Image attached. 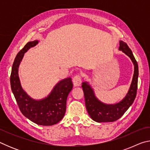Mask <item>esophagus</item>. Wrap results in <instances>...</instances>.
<instances>
[{"label": "esophagus", "instance_id": "esophagus-1", "mask_svg": "<svg viewBox=\"0 0 150 150\" xmlns=\"http://www.w3.org/2000/svg\"><path fill=\"white\" fill-rule=\"evenodd\" d=\"M73 85H74L75 87H79V86H80L81 84V76L79 75H75L73 79Z\"/></svg>", "mask_w": 150, "mask_h": 150}]
</instances>
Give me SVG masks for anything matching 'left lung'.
Wrapping results in <instances>:
<instances>
[{"label":"left lung","instance_id":"8db88e82","mask_svg":"<svg viewBox=\"0 0 150 150\" xmlns=\"http://www.w3.org/2000/svg\"><path fill=\"white\" fill-rule=\"evenodd\" d=\"M118 50L130 58L134 66V71L130 87L122 100L115 104H106L96 98L93 88L87 81L82 83L85 106L90 117L97 122H108L117 120L122 116L135 99L138 88V65L131 50L126 43L120 41Z\"/></svg>","mask_w":150,"mask_h":150}]
</instances>
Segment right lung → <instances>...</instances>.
<instances>
[{
    "mask_svg": "<svg viewBox=\"0 0 150 150\" xmlns=\"http://www.w3.org/2000/svg\"><path fill=\"white\" fill-rule=\"evenodd\" d=\"M38 40L27 43L18 53L12 67L11 86L18 105L23 115L33 122L42 126H52L62 120L66 110L67 96L72 90L71 78L67 77L59 81L46 97L34 99L28 95L21 85L18 68L24 54L38 44Z\"/></svg>",
    "mask_w": 150,
    "mask_h": 150,
    "instance_id": "right-lung-1",
    "label": "right lung"
}]
</instances>
